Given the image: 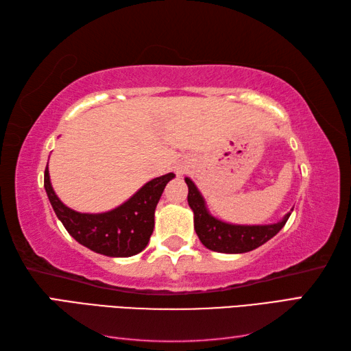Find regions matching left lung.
I'll return each mask as SVG.
<instances>
[{
    "label": "left lung",
    "instance_id": "left-lung-1",
    "mask_svg": "<svg viewBox=\"0 0 351 351\" xmlns=\"http://www.w3.org/2000/svg\"><path fill=\"white\" fill-rule=\"evenodd\" d=\"M189 185V205L195 213V230L206 249L220 253H245L259 247L273 238L285 226L291 213L273 225H230L210 214L205 200L190 178H185ZM293 211V210H291Z\"/></svg>",
    "mask_w": 351,
    "mask_h": 351
}]
</instances>
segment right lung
Instances as JSON below:
<instances>
[{
    "label": "right lung",
    "mask_w": 351,
    "mask_h": 351,
    "mask_svg": "<svg viewBox=\"0 0 351 351\" xmlns=\"http://www.w3.org/2000/svg\"><path fill=\"white\" fill-rule=\"evenodd\" d=\"M173 178V173L155 178L125 204L101 214L77 213L66 206L52 190L48 166L45 169L43 185L58 220L80 244L106 256L128 258L147 245L154 232L156 204L166 184Z\"/></svg>",
    "instance_id": "right-lung-1"
}]
</instances>
